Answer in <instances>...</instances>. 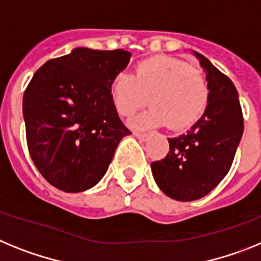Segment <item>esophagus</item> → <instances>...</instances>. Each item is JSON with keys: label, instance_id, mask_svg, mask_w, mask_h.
<instances>
[{"label": "esophagus", "instance_id": "esophagus-1", "mask_svg": "<svg viewBox=\"0 0 261 261\" xmlns=\"http://www.w3.org/2000/svg\"><path fill=\"white\" fill-rule=\"evenodd\" d=\"M134 135L138 138L139 140H146L148 138V134L147 133H140V131H134Z\"/></svg>", "mask_w": 261, "mask_h": 261}]
</instances>
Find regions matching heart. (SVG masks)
Returning <instances> with one entry per match:
<instances>
[{
	"label": "heart",
	"instance_id": "obj_1",
	"mask_svg": "<svg viewBox=\"0 0 261 261\" xmlns=\"http://www.w3.org/2000/svg\"><path fill=\"white\" fill-rule=\"evenodd\" d=\"M117 112L131 117L147 102L152 106L133 122L137 127H155L169 123L174 130L197 122L207 108L210 87L202 69L181 59L155 56L142 60L134 74L121 72L110 84Z\"/></svg>",
	"mask_w": 261,
	"mask_h": 261
}]
</instances>
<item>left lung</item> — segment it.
<instances>
[{
    "instance_id": "1",
    "label": "left lung",
    "mask_w": 261,
    "mask_h": 261,
    "mask_svg": "<svg viewBox=\"0 0 261 261\" xmlns=\"http://www.w3.org/2000/svg\"><path fill=\"white\" fill-rule=\"evenodd\" d=\"M206 72L210 99L205 113L188 133L169 138V152L151 163L153 178L168 197L194 201L210 193L234 162L244 122L232 81L194 51Z\"/></svg>"
}]
</instances>
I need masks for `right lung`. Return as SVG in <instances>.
<instances>
[{"mask_svg": "<svg viewBox=\"0 0 261 261\" xmlns=\"http://www.w3.org/2000/svg\"><path fill=\"white\" fill-rule=\"evenodd\" d=\"M131 54L85 47L51 59L23 94L27 148L49 184L68 193L94 187L131 131L119 119L110 84Z\"/></svg>", "mask_w": 261, "mask_h": 261, "instance_id": "right-lung-1", "label": "right lung"}]
</instances>
